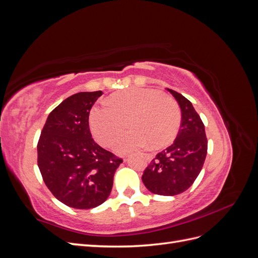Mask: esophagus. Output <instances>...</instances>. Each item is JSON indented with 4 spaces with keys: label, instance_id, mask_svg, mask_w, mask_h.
<instances>
[{
    "label": "esophagus",
    "instance_id": "obj_1",
    "mask_svg": "<svg viewBox=\"0 0 258 258\" xmlns=\"http://www.w3.org/2000/svg\"><path fill=\"white\" fill-rule=\"evenodd\" d=\"M146 159L147 160H151L152 159V156L151 155H146Z\"/></svg>",
    "mask_w": 258,
    "mask_h": 258
}]
</instances>
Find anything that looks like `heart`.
I'll return each mask as SVG.
<instances>
[{"mask_svg":"<svg viewBox=\"0 0 258 258\" xmlns=\"http://www.w3.org/2000/svg\"><path fill=\"white\" fill-rule=\"evenodd\" d=\"M114 143L119 154L137 152L150 143L159 148L175 138L181 124V110L175 101L159 90L130 88L116 92L107 100L91 108L89 124L93 137L104 146Z\"/></svg>","mask_w":258,"mask_h":258,"instance_id":"obj_1","label":"heart"}]
</instances>
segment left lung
Masks as SVG:
<instances>
[{"mask_svg": "<svg viewBox=\"0 0 258 258\" xmlns=\"http://www.w3.org/2000/svg\"><path fill=\"white\" fill-rule=\"evenodd\" d=\"M181 107L182 120L172 145L158 153L142 175L146 188L161 196H175L187 190L199 175L208 152L205 124L189 100L172 89Z\"/></svg>", "mask_w": 258, "mask_h": 258, "instance_id": "8db88e82", "label": "left lung"}]
</instances>
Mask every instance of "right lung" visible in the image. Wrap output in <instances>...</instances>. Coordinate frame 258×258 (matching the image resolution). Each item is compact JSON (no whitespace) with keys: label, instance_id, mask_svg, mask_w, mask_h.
<instances>
[{"label":"right lung","instance_id":"1","mask_svg":"<svg viewBox=\"0 0 258 258\" xmlns=\"http://www.w3.org/2000/svg\"><path fill=\"white\" fill-rule=\"evenodd\" d=\"M102 91L79 92L48 115L37 143V165L44 182L62 204L96 208L108 198L122 160L98 145L89 129V113Z\"/></svg>","mask_w":258,"mask_h":258}]
</instances>
